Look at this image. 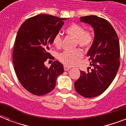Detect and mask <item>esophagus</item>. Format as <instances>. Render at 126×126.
Masks as SVG:
<instances>
[{"label":"esophagus","instance_id":"34e87169","mask_svg":"<svg viewBox=\"0 0 126 126\" xmlns=\"http://www.w3.org/2000/svg\"><path fill=\"white\" fill-rule=\"evenodd\" d=\"M69 69H71V67H68V66H66V65L64 66V70H65V71H69Z\"/></svg>","mask_w":126,"mask_h":126}]
</instances>
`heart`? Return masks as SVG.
<instances>
[{"instance_id":"1","label":"heart","mask_w":126,"mask_h":126,"mask_svg":"<svg viewBox=\"0 0 126 126\" xmlns=\"http://www.w3.org/2000/svg\"><path fill=\"white\" fill-rule=\"evenodd\" d=\"M65 31L67 34L77 39V43L80 47L88 48L94 42V35L89 31H84L82 26L77 23H73L69 25ZM53 44L57 48L62 45V37L60 33H56L52 39ZM83 53L80 49H76L72 51H64L59 55V60L67 66H73L76 65L82 57Z\"/></svg>"}]
</instances>
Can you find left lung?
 <instances>
[{
	"label": "left lung",
	"mask_w": 126,
	"mask_h": 126,
	"mask_svg": "<svg viewBox=\"0 0 126 126\" xmlns=\"http://www.w3.org/2000/svg\"><path fill=\"white\" fill-rule=\"evenodd\" d=\"M80 21L94 28V42L87 55L93 68L88 73L80 71L75 82V90L86 98L99 95L115 78L120 67V43L118 35L107 20L96 16L80 17Z\"/></svg>",
	"instance_id": "obj_1"
}]
</instances>
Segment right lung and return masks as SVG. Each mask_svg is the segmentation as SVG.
Listing matches in <instances>:
<instances>
[{
  "label": "right lung",
  "instance_id": "obj_1",
  "mask_svg": "<svg viewBox=\"0 0 126 126\" xmlns=\"http://www.w3.org/2000/svg\"><path fill=\"white\" fill-rule=\"evenodd\" d=\"M50 15L40 14L27 19L16 35L13 63L22 86L33 95H44L55 88L56 79L64 71L63 65L53 61L49 68L44 65L53 59L48 53L53 36L63 25V20Z\"/></svg>",
  "mask_w": 126,
  "mask_h": 126
}]
</instances>
